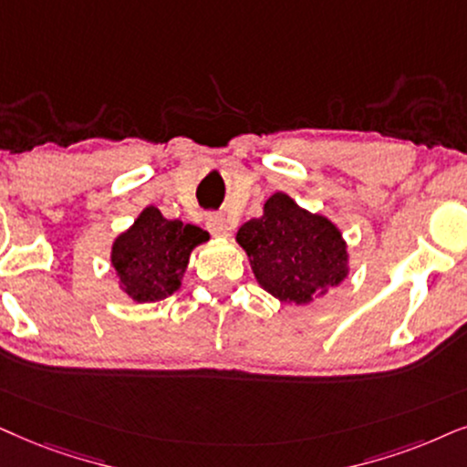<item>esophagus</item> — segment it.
<instances>
[{
    "mask_svg": "<svg viewBox=\"0 0 467 467\" xmlns=\"http://www.w3.org/2000/svg\"><path fill=\"white\" fill-rule=\"evenodd\" d=\"M206 228H209L211 234H215V237H228L230 230H233V223H230L226 215L211 213L206 217Z\"/></svg>",
    "mask_w": 467,
    "mask_h": 467,
    "instance_id": "1",
    "label": "esophagus"
}]
</instances>
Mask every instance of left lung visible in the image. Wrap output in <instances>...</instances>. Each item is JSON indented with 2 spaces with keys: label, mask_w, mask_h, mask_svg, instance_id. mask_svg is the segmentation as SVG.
<instances>
[{
  "label": "left lung",
  "mask_w": 467,
  "mask_h": 467,
  "mask_svg": "<svg viewBox=\"0 0 467 467\" xmlns=\"http://www.w3.org/2000/svg\"><path fill=\"white\" fill-rule=\"evenodd\" d=\"M237 244L250 258L258 285L285 304H310L349 275V254L338 226L282 192L265 202L261 217L239 228Z\"/></svg>",
  "instance_id": "8db88e82"
}]
</instances>
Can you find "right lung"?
Wrapping results in <instances>:
<instances>
[{"label": "right lung", "mask_w": 467, "mask_h": 467, "mask_svg": "<svg viewBox=\"0 0 467 467\" xmlns=\"http://www.w3.org/2000/svg\"><path fill=\"white\" fill-rule=\"evenodd\" d=\"M204 241H209L206 230L165 220L157 206H146L111 245L120 291L138 304L161 302L179 291L192 250Z\"/></svg>", "instance_id": "1"}]
</instances>
